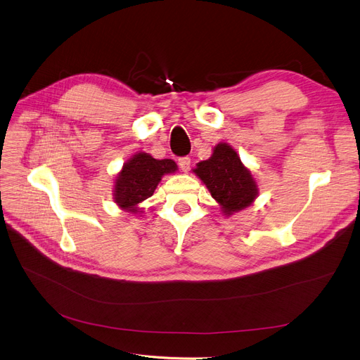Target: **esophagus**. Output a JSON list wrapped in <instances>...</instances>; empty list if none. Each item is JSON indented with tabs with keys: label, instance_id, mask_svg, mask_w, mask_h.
Listing matches in <instances>:
<instances>
[{
	"label": "esophagus",
	"instance_id": "34e87169",
	"mask_svg": "<svg viewBox=\"0 0 360 360\" xmlns=\"http://www.w3.org/2000/svg\"><path fill=\"white\" fill-rule=\"evenodd\" d=\"M178 165L181 167L182 172H188L190 170V166H191V159L190 158H181L178 160Z\"/></svg>",
	"mask_w": 360,
	"mask_h": 360
}]
</instances>
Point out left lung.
<instances>
[{
    "mask_svg": "<svg viewBox=\"0 0 360 360\" xmlns=\"http://www.w3.org/2000/svg\"><path fill=\"white\" fill-rule=\"evenodd\" d=\"M193 172L206 185L226 217L252 206L259 195L252 170L241 162L233 147L226 143L214 146L210 158L197 163Z\"/></svg>",
    "mask_w": 360,
    "mask_h": 360,
    "instance_id": "obj_1",
    "label": "left lung"
}]
</instances>
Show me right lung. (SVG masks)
I'll return each mask as SVG.
<instances>
[{
	"label": "right lung",
	"mask_w": 360,
	"mask_h": 360,
	"mask_svg": "<svg viewBox=\"0 0 360 360\" xmlns=\"http://www.w3.org/2000/svg\"><path fill=\"white\" fill-rule=\"evenodd\" d=\"M178 165L172 159L158 160L151 154L138 151L124 162L116 174L113 200L123 212L141 216L144 207L139 205L151 197L165 175L175 174Z\"/></svg>",
	"instance_id": "1"
}]
</instances>
